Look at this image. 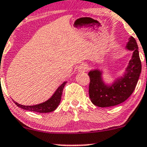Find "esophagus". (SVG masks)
<instances>
[{"label":"esophagus","instance_id":"obj_1","mask_svg":"<svg viewBox=\"0 0 147 147\" xmlns=\"http://www.w3.org/2000/svg\"><path fill=\"white\" fill-rule=\"evenodd\" d=\"M88 66L86 65H83L81 66V71H86L87 70H88Z\"/></svg>","mask_w":147,"mask_h":147}]
</instances>
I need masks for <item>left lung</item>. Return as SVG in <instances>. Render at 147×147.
I'll list each match as a JSON object with an SVG mask.
<instances>
[{"instance_id": "left-lung-1", "label": "left lung", "mask_w": 147, "mask_h": 147, "mask_svg": "<svg viewBox=\"0 0 147 147\" xmlns=\"http://www.w3.org/2000/svg\"><path fill=\"white\" fill-rule=\"evenodd\" d=\"M128 40L125 48L133 52L123 77L108 85L102 80V71L92 70L88 72L89 97L96 106L107 107L117 105L126 100L135 90L141 73L142 63L136 40L132 36Z\"/></svg>"}]
</instances>
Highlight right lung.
I'll use <instances>...</instances> for the list:
<instances>
[{"label": "right lung", "mask_w": 147, "mask_h": 147, "mask_svg": "<svg viewBox=\"0 0 147 147\" xmlns=\"http://www.w3.org/2000/svg\"><path fill=\"white\" fill-rule=\"evenodd\" d=\"M67 82H64L62 84L59 86L56 89L55 93L53 94L49 99L45 102L40 103V104L35 105H22L19 104L17 102H14L17 107L22 108V109H26V110L31 111V112H40V113H48L54 111L59 106V103L61 102V96H62L63 90Z\"/></svg>", "instance_id": "obj_1"}]
</instances>
